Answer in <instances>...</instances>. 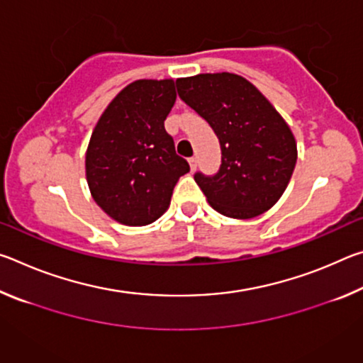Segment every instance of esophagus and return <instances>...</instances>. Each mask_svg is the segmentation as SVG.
Returning a JSON list of instances; mask_svg holds the SVG:
<instances>
[{
	"instance_id": "esophagus-1",
	"label": "esophagus",
	"mask_w": 363,
	"mask_h": 363,
	"mask_svg": "<svg viewBox=\"0 0 363 363\" xmlns=\"http://www.w3.org/2000/svg\"><path fill=\"white\" fill-rule=\"evenodd\" d=\"M189 164H190V169L195 171V168H196V158L195 157H190L189 158Z\"/></svg>"
}]
</instances>
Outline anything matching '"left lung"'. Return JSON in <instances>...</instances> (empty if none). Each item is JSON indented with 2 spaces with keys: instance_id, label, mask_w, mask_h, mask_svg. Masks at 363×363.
I'll return each mask as SVG.
<instances>
[{
  "instance_id": "8db88e82",
  "label": "left lung",
  "mask_w": 363,
  "mask_h": 363,
  "mask_svg": "<svg viewBox=\"0 0 363 363\" xmlns=\"http://www.w3.org/2000/svg\"><path fill=\"white\" fill-rule=\"evenodd\" d=\"M177 94L213 128L220 145L218 173L194 174L208 203L229 218L250 219L272 208L296 164L293 133L243 77L201 73L176 79Z\"/></svg>"
}]
</instances>
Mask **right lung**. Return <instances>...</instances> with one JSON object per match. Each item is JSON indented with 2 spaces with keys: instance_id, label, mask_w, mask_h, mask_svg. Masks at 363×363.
Here are the masks:
<instances>
[{
  "instance_id": "1",
  "label": "right lung",
  "mask_w": 363,
  "mask_h": 363,
  "mask_svg": "<svg viewBox=\"0 0 363 363\" xmlns=\"http://www.w3.org/2000/svg\"><path fill=\"white\" fill-rule=\"evenodd\" d=\"M173 79H138L108 104L86 152L96 203L126 225H145L168 210L177 179L190 171L164 120L174 106Z\"/></svg>"
}]
</instances>
